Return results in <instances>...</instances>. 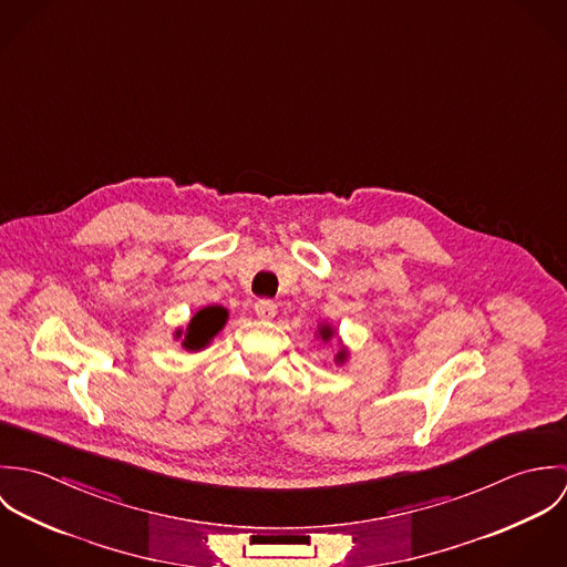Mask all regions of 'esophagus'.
I'll return each instance as SVG.
<instances>
[{"label":"esophagus","instance_id":"esophagus-1","mask_svg":"<svg viewBox=\"0 0 567 567\" xmlns=\"http://www.w3.org/2000/svg\"><path fill=\"white\" fill-rule=\"evenodd\" d=\"M255 315H257V319H261V321H270V319H275V315H277V306H275L272 301H268V299H261V301L255 303Z\"/></svg>","mask_w":567,"mask_h":567}]
</instances>
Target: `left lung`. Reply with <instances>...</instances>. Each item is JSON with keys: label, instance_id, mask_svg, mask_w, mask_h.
Returning a JSON list of instances; mask_svg holds the SVG:
<instances>
[{"label": "left lung", "instance_id": "obj_1", "mask_svg": "<svg viewBox=\"0 0 567 567\" xmlns=\"http://www.w3.org/2000/svg\"><path fill=\"white\" fill-rule=\"evenodd\" d=\"M317 338H321L323 342H329L331 338H338V331L331 327L329 323L319 324V329H317ZM338 344H340V351L336 353V364H344L347 362V358H349V349L342 344V340L338 338Z\"/></svg>", "mask_w": 567, "mask_h": 567}]
</instances>
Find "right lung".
Wrapping results in <instances>:
<instances>
[{
  "instance_id": "1",
  "label": "right lung",
  "mask_w": 567,
  "mask_h": 567,
  "mask_svg": "<svg viewBox=\"0 0 567 567\" xmlns=\"http://www.w3.org/2000/svg\"><path fill=\"white\" fill-rule=\"evenodd\" d=\"M227 319H229L227 308H223V306H207V308L198 310V312L192 317V321L185 327V331H183V329H176V338L183 336V342H181L183 349H187V351H200V349H205V347L214 340V336L227 324Z\"/></svg>"
}]
</instances>
